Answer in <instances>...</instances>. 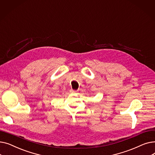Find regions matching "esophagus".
I'll return each mask as SVG.
<instances>
[{
	"instance_id": "34e87169",
	"label": "esophagus",
	"mask_w": 155,
	"mask_h": 155,
	"mask_svg": "<svg viewBox=\"0 0 155 155\" xmlns=\"http://www.w3.org/2000/svg\"><path fill=\"white\" fill-rule=\"evenodd\" d=\"M77 91H75V90H73V89H71V90L70 91V92L71 93V94H75L76 93Z\"/></svg>"
}]
</instances>
